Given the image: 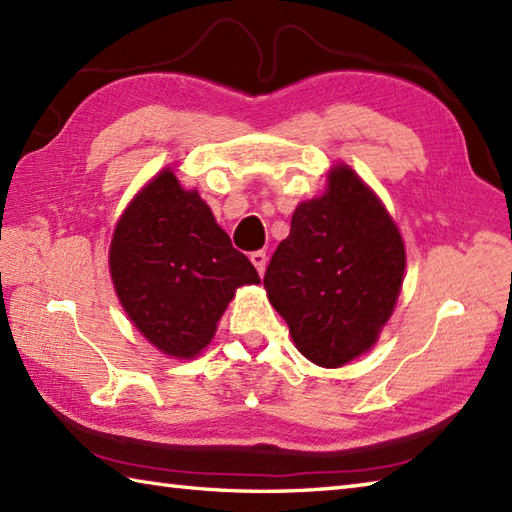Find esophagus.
Masks as SVG:
<instances>
[{
	"label": "esophagus",
	"mask_w": 512,
	"mask_h": 512,
	"mask_svg": "<svg viewBox=\"0 0 512 512\" xmlns=\"http://www.w3.org/2000/svg\"><path fill=\"white\" fill-rule=\"evenodd\" d=\"M250 262H253V266L257 268L259 275H264L266 262H268V257H266L264 250H255V253H250Z\"/></svg>",
	"instance_id": "esophagus-1"
}]
</instances>
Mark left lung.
I'll return each instance as SVG.
<instances>
[{
  "instance_id": "8db88e82",
  "label": "left lung",
  "mask_w": 512,
  "mask_h": 512,
  "mask_svg": "<svg viewBox=\"0 0 512 512\" xmlns=\"http://www.w3.org/2000/svg\"><path fill=\"white\" fill-rule=\"evenodd\" d=\"M405 244L376 193L347 165L321 198L301 202L264 286L299 352L341 367L378 339L400 295Z\"/></svg>"
}]
</instances>
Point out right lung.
I'll list each match as a JSON object with an SVG mask.
<instances>
[{
    "label": "right lung",
    "mask_w": 512,
    "mask_h": 512,
    "mask_svg": "<svg viewBox=\"0 0 512 512\" xmlns=\"http://www.w3.org/2000/svg\"><path fill=\"white\" fill-rule=\"evenodd\" d=\"M110 273L127 317L162 354L198 356L246 284H259L198 191L160 171L114 228Z\"/></svg>",
    "instance_id": "right-lung-1"
}]
</instances>
